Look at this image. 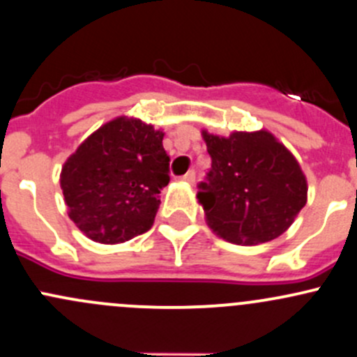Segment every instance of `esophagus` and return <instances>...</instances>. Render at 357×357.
<instances>
[{
    "label": "esophagus",
    "instance_id": "1",
    "mask_svg": "<svg viewBox=\"0 0 357 357\" xmlns=\"http://www.w3.org/2000/svg\"><path fill=\"white\" fill-rule=\"evenodd\" d=\"M181 179H183V181L190 183V185H193V183H195V171H188L185 176H183Z\"/></svg>",
    "mask_w": 357,
    "mask_h": 357
}]
</instances>
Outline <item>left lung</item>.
Instances as JSON below:
<instances>
[{
    "mask_svg": "<svg viewBox=\"0 0 357 357\" xmlns=\"http://www.w3.org/2000/svg\"><path fill=\"white\" fill-rule=\"evenodd\" d=\"M202 137L212 169L197 198L208 227L243 246L284 234L307 200L306 176L291 150L267 130L229 137L204 130Z\"/></svg>",
    "mask_w": 357,
    "mask_h": 357,
    "instance_id": "left-lung-1",
    "label": "left lung"
}]
</instances>
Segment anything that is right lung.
Returning a JSON list of instances; mask_svg holds the SVG:
<instances>
[{
  "instance_id": "right-lung-1",
  "label": "right lung",
  "mask_w": 357,
  "mask_h": 357,
  "mask_svg": "<svg viewBox=\"0 0 357 357\" xmlns=\"http://www.w3.org/2000/svg\"><path fill=\"white\" fill-rule=\"evenodd\" d=\"M164 131L119 116L93 131L63 164L59 183L75 226L118 245L149 231L169 183Z\"/></svg>"
}]
</instances>
